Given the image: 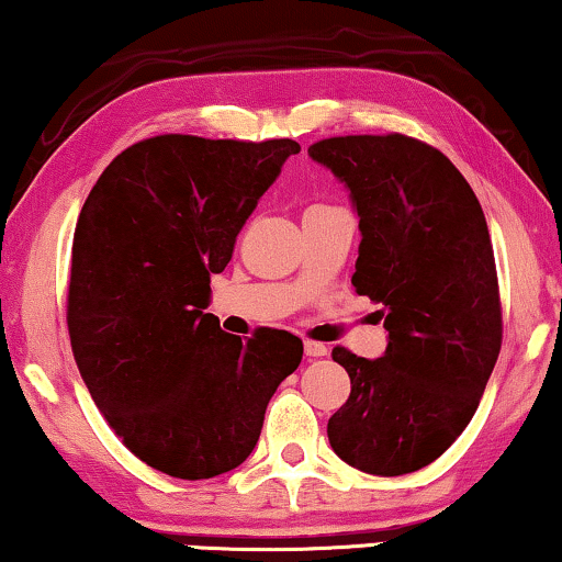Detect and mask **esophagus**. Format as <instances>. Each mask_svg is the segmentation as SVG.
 Returning a JSON list of instances; mask_svg holds the SVG:
<instances>
[{
    "instance_id": "34e87169",
    "label": "esophagus",
    "mask_w": 562,
    "mask_h": 562,
    "mask_svg": "<svg viewBox=\"0 0 562 562\" xmlns=\"http://www.w3.org/2000/svg\"><path fill=\"white\" fill-rule=\"evenodd\" d=\"M304 352H306V357H324L329 352V349H327V345H322V341L306 339L304 341Z\"/></svg>"
}]
</instances>
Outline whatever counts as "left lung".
Segmentation results:
<instances>
[{
  "label": "left lung",
  "instance_id": "1",
  "mask_svg": "<svg viewBox=\"0 0 562 562\" xmlns=\"http://www.w3.org/2000/svg\"><path fill=\"white\" fill-rule=\"evenodd\" d=\"M308 154L352 192L362 231L352 286L382 304L390 335L380 360L331 349L352 390L327 423L329 443L368 474H411L469 426L499 357L490 227L451 159L413 136H331Z\"/></svg>",
  "mask_w": 562,
  "mask_h": 562
}]
</instances>
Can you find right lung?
Segmentation results:
<instances>
[{"mask_svg": "<svg viewBox=\"0 0 562 562\" xmlns=\"http://www.w3.org/2000/svg\"><path fill=\"white\" fill-rule=\"evenodd\" d=\"M301 146L161 134L103 169L72 235L68 335L93 403L146 467L225 474L250 457L266 405L304 345L283 329L225 335L210 273Z\"/></svg>", "mask_w": 562, "mask_h": 562, "instance_id": "add662e5", "label": "right lung"}]
</instances>
